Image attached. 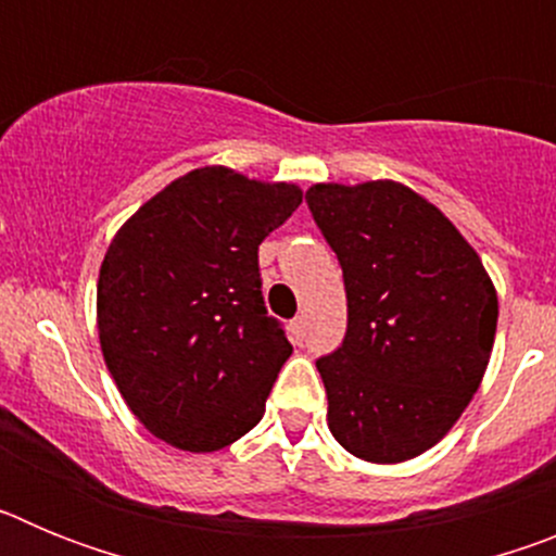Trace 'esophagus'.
Here are the masks:
<instances>
[{"label":"esophagus","instance_id":"esophagus-1","mask_svg":"<svg viewBox=\"0 0 556 556\" xmlns=\"http://www.w3.org/2000/svg\"><path fill=\"white\" fill-rule=\"evenodd\" d=\"M303 328H306V320H303V317H294V320L289 323V333H292V342H298V345L303 342Z\"/></svg>","mask_w":556,"mask_h":556}]
</instances>
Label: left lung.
<instances>
[{
	"label": "left lung",
	"mask_w": 556,
	"mask_h": 556,
	"mask_svg": "<svg viewBox=\"0 0 556 556\" xmlns=\"http://www.w3.org/2000/svg\"><path fill=\"white\" fill-rule=\"evenodd\" d=\"M306 203L348 294L345 342L317 362L328 429L372 465L415 459L454 429L484 378L493 278L443 211L397 180L314 184Z\"/></svg>",
	"instance_id": "1"
}]
</instances>
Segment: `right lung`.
Wrapping results in <instances>:
<instances>
[{"mask_svg":"<svg viewBox=\"0 0 556 556\" xmlns=\"http://www.w3.org/2000/svg\"><path fill=\"white\" fill-rule=\"evenodd\" d=\"M303 189L200 166L111 239L97 331L125 404L152 437L211 454L248 434L292 345L264 308L258 244Z\"/></svg>","mask_w":556,"mask_h":556,"instance_id":"add662e5","label":"right lung"}]
</instances>
